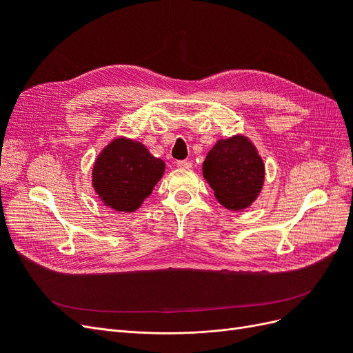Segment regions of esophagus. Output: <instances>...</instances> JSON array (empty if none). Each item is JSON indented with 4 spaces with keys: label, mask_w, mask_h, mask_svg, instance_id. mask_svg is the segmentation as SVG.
I'll list each match as a JSON object with an SVG mask.
<instances>
[{
    "label": "esophagus",
    "mask_w": 353,
    "mask_h": 353,
    "mask_svg": "<svg viewBox=\"0 0 353 353\" xmlns=\"http://www.w3.org/2000/svg\"><path fill=\"white\" fill-rule=\"evenodd\" d=\"M176 166L178 168H191V166H193V163H191L190 160H178Z\"/></svg>",
    "instance_id": "obj_1"
}]
</instances>
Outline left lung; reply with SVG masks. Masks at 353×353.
Masks as SVG:
<instances>
[{"instance_id": "8db88e82", "label": "left lung", "mask_w": 353, "mask_h": 353, "mask_svg": "<svg viewBox=\"0 0 353 353\" xmlns=\"http://www.w3.org/2000/svg\"><path fill=\"white\" fill-rule=\"evenodd\" d=\"M203 176L223 208L240 210L259 196L265 165L248 137L234 135L212 147L203 162Z\"/></svg>"}]
</instances>
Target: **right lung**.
<instances>
[{
	"mask_svg": "<svg viewBox=\"0 0 353 353\" xmlns=\"http://www.w3.org/2000/svg\"><path fill=\"white\" fill-rule=\"evenodd\" d=\"M165 172V162L145 145L119 137L103 148L92 168V187L105 206L134 212L152 194Z\"/></svg>",
	"mask_w": 353,
	"mask_h": 353,
	"instance_id": "obj_1",
	"label": "right lung"
}]
</instances>
